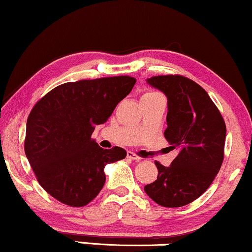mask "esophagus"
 <instances>
[{"label": "esophagus", "instance_id": "esophagus-1", "mask_svg": "<svg viewBox=\"0 0 252 252\" xmlns=\"http://www.w3.org/2000/svg\"><path fill=\"white\" fill-rule=\"evenodd\" d=\"M126 157L132 159V160H136V161H139L142 159L141 157H139V156H137L136 154H133V152H131V151H128V154H126Z\"/></svg>", "mask_w": 252, "mask_h": 252}]
</instances>
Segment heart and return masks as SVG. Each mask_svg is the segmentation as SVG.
I'll return each mask as SVG.
<instances>
[{
	"mask_svg": "<svg viewBox=\"0 0 252 252\" xmlns=\"http://www.w3.org/2000/svg\"><path fill=\"white\" fill-rule=\"evenodd\" d=\"M154 94H157V93H155V92H146V93L142 95V97L143 96H149V95H154Z\"/></svg>",
	"mask_w": 252,
	"mask_h": 252,
	"instance_id": "b5f03b06",
	"label": "heart"
}]
</instances>
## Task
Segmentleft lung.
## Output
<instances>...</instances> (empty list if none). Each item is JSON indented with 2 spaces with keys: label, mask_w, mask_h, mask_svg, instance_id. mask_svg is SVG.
<instances>
[{
  "label": "left lung",
  "mask_w": 252,
  "mask_h": 252,
  "mask_svg": "<svg viewBox=\"0 0 252 252\" xmlns=\"http://www.w3.org/2000/svg\"><path fill=\"white\" fill-rule=\"evenodd\" d=\"M148 84L167 97L164 136L178 156L168 167L156 161L157 180L145 193L168 208L193 202L211 186L224 157L225 123L201 86L183 75H158Z\"/></svg>",
  "instance_id": "left-lung-1"
}]
</instances>
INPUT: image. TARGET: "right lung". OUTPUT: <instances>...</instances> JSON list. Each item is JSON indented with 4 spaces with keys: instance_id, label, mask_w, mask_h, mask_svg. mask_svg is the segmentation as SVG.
<instances>
[{
    "instance_id": "obj_1",
    "label": "right lung",
    "mask_w": 252,
    "mask_h": 252,
    "mask_svg": "<svg viewBox=\"0 0 252 252\" xmlns=\"http://www.w3.org/2000/svg\"><path fill=\"white\" fill-rule=\"evenodd\" d=\"M135 84L128 75L66 82L34 104L24 150L38 183L51 196L82 207L100 193L104 166L126 158V151L119 146L104 150L91 136Z\"/></svg>"
}]
</instances>
